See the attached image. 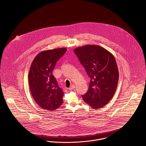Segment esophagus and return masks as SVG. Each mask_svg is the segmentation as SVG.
Here are the masks:
<instances>
[{
    "mask_svg": "<svg viewBox=\"0 0 146 146\" xmlns=\"http://www.w3.org/2000/svg\"><path fill=\"white\" fill-rule=\"evenodd\" d=\"M76 88V86H75V85H72L70 86V88H69V89L70 90H73V89H74Z\"/></svg>",
    "mask_w": 146,
    "mask_h": 146,
    "instance_id": "1",
    "label": "esophagus"
}]
</instances>
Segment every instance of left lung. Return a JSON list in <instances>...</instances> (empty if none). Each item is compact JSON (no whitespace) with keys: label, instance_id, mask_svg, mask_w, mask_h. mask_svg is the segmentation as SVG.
<instances>
[{"label":"left lung","instance_id":"8db88e82","mask_svg":"<svg viewBox=\"0 0 146 146\" xmlns=\"http://www.w3.org/2000/svg\"><path fill=\"white\" fill-rule=\"evenodd\" d=\"M74 52L90 78L88 92L82 95L94 109L103 107L111 101L117 89L119 72L114 56L98 45H88Z\"/></svg>","mask_w":146,"mask_h":146}]
</instances>
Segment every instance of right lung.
Returning <instances> with one entry per match:
<instances>
[{"label":"right lung","instance_id":"1","mask_svg":"<svg viewBox=\"0 0 146 146\" xmlns=\"http://www.w3.org/2000/svg\"><path fill=\"white\" fill-rule=\"evenodd\" d=\"M66 51V48H58L42 51L31 64L28 74L30 90L36 103L42 109L54 111L62 104L64 92L52 72Z\"/></svg>","mask_w":146,"mask_h":146}]
</instances>
